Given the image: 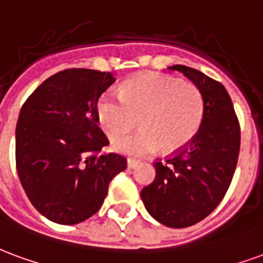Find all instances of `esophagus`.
<instances>
[{"instance_id": "1", "label": "esophagus", "mask_w": 263, "mask_h": 263, "mask_svg": "<svg viewBox=\"0 0 263 263\" xmlns=\"http://www.w3.org/2000/svg\"><path fill=\"white\" fill-rule=\"evenodd\" d=\"M139 164L140 161L134 160V158H129V160H127V166H129V168H136Z\"/></svg>"}]
</instances>
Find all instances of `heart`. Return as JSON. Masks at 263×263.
Here are the masks:
<instances>
[{
	"label": "heart",
	"mask_w": 263,
	"mask_h": 263,
	"mask_svg": "<svg viewBox=\"0 0 263 263\" xmlns=\"http://www.w3.org/2000/svg\"><path fill=\"white\" fill-rule=\"evenodd\" d=\"M206 112L204 97L196 84L160 74L134 77L120 95L102 93L97 103L98 122L110 140L143 130L120 140L115 148L132 155H145L158 147L168 153L185 148L199 133Z\"/></svg>",
	"instance_id": "b5f03b06"
}]
</instances>
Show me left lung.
<instances>
[{
    "instance_id": "8db88e82",
    "label": "left lung",
    "mask_w": 263,
    "mask_h": 263,
    "mask_svg": "<svg viewBox=\"0 0 263 263\" xmlns=\"http://www.w3.org/2000/svg\"><path fill=\"white\" fill-rule=\"evenodd\" d=\"M200 88L206 112L202 127L189 144L165 160H155V178L141 199L164 226L185 229L217 208L233 181L241 144L239 122L221 82L186 66H172Z\"/></svg>"
}]
</instances>
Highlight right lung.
<instances>
[{"label":"right lung","mask_w":263,"mask_h":263,"mask_svg":"<svg viewBox=\"0 0 263 263\" xmlns=\"http://www.w3.org/2000/svg\"><path fill=\"white\" fill-rule=\"evenodd\" d=\"M115 82L109 72L68 68L25 101L15 134L19 181L30 203L57 224H78L101 209L109 183L127 168L99 127L97 103Z\"/></svg>","instance_id":"right-lung-1"}]
</instances>
